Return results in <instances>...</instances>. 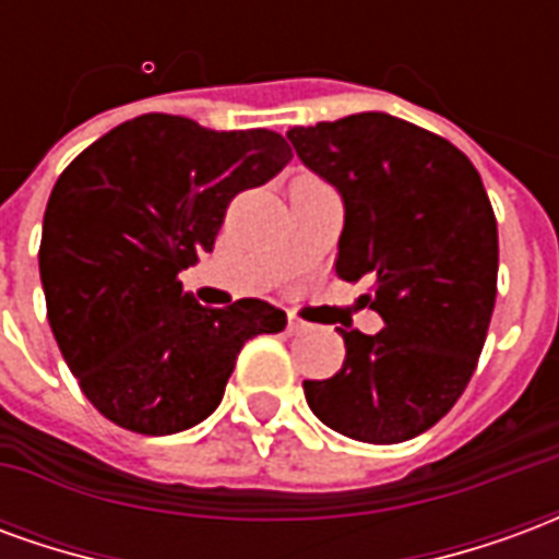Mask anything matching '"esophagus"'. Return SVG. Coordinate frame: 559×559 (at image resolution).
Masks as SVG:
<instances>
[{
	"mask_svg": "<svg viewBox=\"0 0 559 559\" xmlns=\"http://www.w3.org/2000/svg\"><path fill=\"white\" fill-rule=\"evenodd\" d=\"M287 329H290L293 335H299V332H305V329H308V323H305V320H299L296 314H290L287 317Z\"/></svg>",
	"mask_w": 559,
	"mask_h": 559,
	"instance_id": "esophagus-1",
	"label": "esophagus"
}]
</instances>
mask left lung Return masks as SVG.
<instances>
[{
  "instance_id": "8db88e82",
  "label": "left lung",
  "mask_w": 559,
  "mask_h": 559,
  "mask_svg": "<svg viewBox=\"0 0 559 559\" xmlns=\"http://www.w3.org/2000/svg\"><path fill=\"white\" fill-rule=\"evenodd\" d=\"M305 167L341 194L335 272L371 278L377 335L341 329L344 365L305 380L332 431L404 443L440 421L467 389L497 299V221L479 173L449 140L399 116L353 114L290 128Z\"/></svg>"
}]
</instances>
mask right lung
Segmentation results:
<instances>
[{"label":"right lung","instance_id":"add662e5","mask_svg":"<svg viewBox=\"0 0 559 559\" xmlns=\"http://www.w3.org/2000/svg\"><path fill=\"white\" fill-rule=\"evenodd\" d=\"M293 158L266 131L128 119L56 179L41 230L47 320L83 395L128 431L164 437L215 413L245 341L287 326L263 299L203 308L179 272L212 251L230 200Z\"/></svg>","mask_w":559,"mask_h":559}]
</instances>
